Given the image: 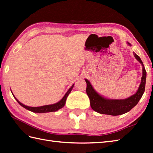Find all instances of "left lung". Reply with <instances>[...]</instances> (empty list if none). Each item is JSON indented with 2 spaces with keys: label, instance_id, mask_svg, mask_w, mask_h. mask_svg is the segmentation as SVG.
Masks as SVG:
<instances>
[{
  "label": "left lung",
  "instance_id": "8db88e82",
  "mask_svg": "<svg viewBox=\"0 0 153 153\" xmlns=\"http://www.w3.org/2000/svg\"><path fill=\"white\" fill-rule=\"evenodd\" d=\"M128 44L131 45L128 42ZM134 55L136 59L141 64L142 67H143V69H142L143 75H142L141 83L137 92L129 98L122 99V100L105 98L99 94L94 89L89 81L85 79V81L87 83L86 92L90 99L91 108L94 111L101 113V114L116 116L123 115L124 113L128 112L134 106L137 104L138 102L140 101L144 93L147 72L140 56L135 53H134Z\"/></svg>",
  "mask_w": 153,
  "mask_h": 153
}]
</instances>
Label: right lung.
Returning <instances> with one entry per match:
<instances>
[{"label":"right lung","mask_w":153,"mask_h":153,"mask_svg":"<svg viewBox=\"0 0 153 153\" xmlns=\"http://www.w3.org/2000/svg\"><path fill=\"white\" fill-rule=\"evenodd\" d=\"M74 86V84L72 85V86L71 87L68 91L66 92V93L64 96L63 98L60 100L59 102H58L57 103H56V104H51V105H43V106H40V107H30V106H27L23 104L22 103H21L17 99L14 97L15 98L16 100H17V102L19 103V104L23 107L24 108H25L28 110H29V111H32V112H34V113H48V112H53V111H58L59 109H61L62 108H63L64 106L65 105V103H66V98L68 97V94L70 93V92L72 91V88Z\"/></svg>","instance_id":"add662e5"}]
</instances>
